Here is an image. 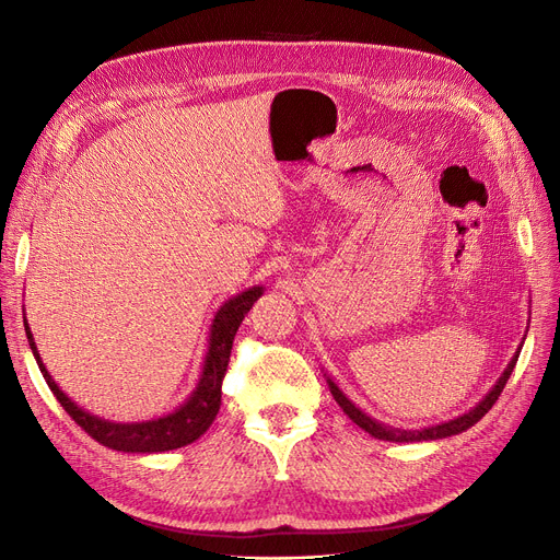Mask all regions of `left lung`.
I'll use <instances>...</instances> for the list:
<instances>
[{
	"label": "left lung",
	"mask_w": 560,
	"mask_h": 560,
	"mask_svg": "<svg viewBox=\"0 0 560 560\" xmlns=\"http://www.w3.org/2000/svg\"><path fill=\"white\" fill-rule=\"evenodd\" d=\"M520 351H522V346L517 349V353L513 355V360H511V364L505 366V371L501 374V378L497 381V385L486 394V398L483 401H478V406L476 408H471L469 412H465V415H460V417H456V419H448V421H444V423H438V425H429V429H421V431H404V429H392V425H385V423H381V421H376V419H371L369 415H364L353 401H349V396H346L330 378H328V387H330V392H332V396H335V401L339 404V408L349 415V419L353 421V423H358L362 431H366L371 438H378V440H385V442H423V440H442V438H451V435H458V433H463V431H467V429H471V425L478 421V419H483L486 417V412L497 404V398H499V394L503 392V387H505V383H509V378H511V374H513V369H515V364H517V358H520Z\"/></svg>",
	"instance_id": "left-lung-1"
}]
</instances>
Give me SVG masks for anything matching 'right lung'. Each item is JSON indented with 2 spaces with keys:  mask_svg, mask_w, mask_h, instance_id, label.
<instances>
[{
  "mask_svg": "<svg viewBox=\"0 0 560 560\" xmlns=\"http://www.w3.org/2000/svg\"><path fill=\"white\" fill-rule=\"evenodd\" d=\"M261 294H264L261 287H250V289L242 291L238 296H232L230 301H225L221 305V310L217 312L214 322H211V328H209V346H207V355H205L198 387L177 410L159 417V419H150V421L116 423V421H106L102 417H95V415L86 412L84 408H79L72 398H68L59 389L55 378L47 374L26 318H24V332H26V339H30L32 353L38 362L40 374H43L45 383L49 385L51 394L57 396V401L63 406V410L79 425H82V429L93 440H97L102 446L125 451V454H156V451H171V448H179V446L196 442L209 429L211 421L217 419L219 408H221V385H223L225 371H228L234 335H236L238 326H242L244 316L250 312L253 303Z\"/></svg>",
  "mask_w": 560,
  "mask_h": 560,
  "instance_id": "obj_1",
  "label": "right lung"
}]
</instances>
